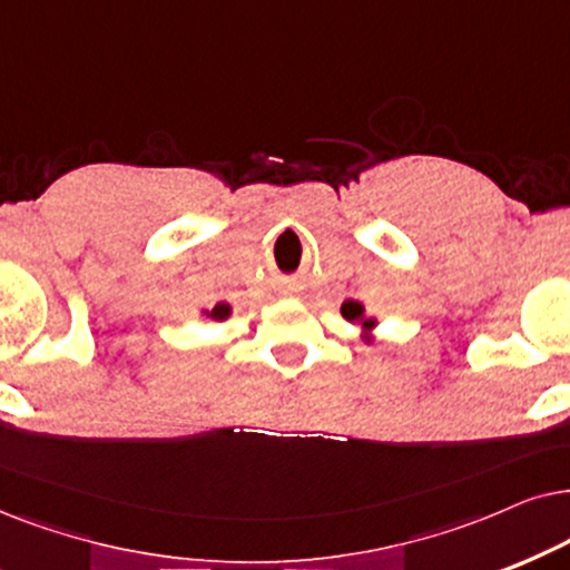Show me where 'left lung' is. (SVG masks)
<instances>
[{
	"label": "left lung",
	"instance_id": "1",
	"mask_svg": "<svg viewBox=\"0 0 570 570\" xmlns=\"http://www.w3.org/2000/svg\"><path fill=\"white\" fill-rule=\"evenodd\" d=\"M341 315H344V321H348V323H360L364 331L362 341L364 344H373V331L377 328V317H367L364 307L356 299H346L344 305H341Z\"/></svg>",
	"mask_w": 570,
	"mask_h": 570
}]
</instances>
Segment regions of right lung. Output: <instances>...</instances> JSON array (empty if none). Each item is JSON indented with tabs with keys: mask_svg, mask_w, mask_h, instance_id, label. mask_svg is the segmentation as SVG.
Here are the masks:
<instances>
[{
	"mask_svg": "<svg viewBox=\"0 0 570 570\" xmlns=\"http://www.w3.org/2000/svg\"><path fill=\"white\" fill-rule=\"evenodd\" d=\"M203 315L208 317V321H216V323H224L226 317L232 315V305H226V302H218L216 307H210V309H203Z\"/></svg>",
	"mask_w": 570,
	"mask_h": 570,
	"instance_id": "obj_1",
	"label": "right lung"
}]
</instances>
